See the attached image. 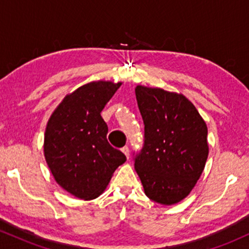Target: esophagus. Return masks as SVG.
Masks as SVG:
<instances>
[{
	"mask_svg": "<svg viewBox=\"0 0 249 249\" xmlns=\"http://www.w3.org/2000/svg\"><path fill=\"white\" fill-rule=\"evenodd\" d=\"M122 152L125 154V156H126V158L128 159V156H130V150H128V147L127 146H124L122 148Z\"/></svg>",
	"mask_w": 249,
	"mask_h": 249,
	"instance_id": "obj_1",
	"label": "esophagus"
}]
</instances>
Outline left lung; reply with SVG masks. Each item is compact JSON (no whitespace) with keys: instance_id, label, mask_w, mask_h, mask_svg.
Masks as SVG:
<instances>
[{"instance_id":"left-lung-1","label":"left lung","mask_w":249,"mask_h":249,"mask_svg":"<svg viewBox=\"0 0 249 249\" xmlns=\"http://www.w3.org/2000/svg\"><path fill=\"white\" fill-rule=\"evenodd\" d=\"M145 125L144 147L134 168L147 198L178 204L196 186L208 157L207 125L182 93L137 85Z\"/></svg>"}]
</instances>
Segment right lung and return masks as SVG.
<instances>
[{"label":"right lung","mask_w":249,"mask_h":249,"mask_svg":"<svg viewBox=\"0 0 249 249\" xmlns=\"http://www.w3.org/2000/svg\"><path fill=\"white\" fill-rule=\"evenodd\" d=\"M122 82L93 81L68 93L48 121L44 158L57 184L83 200L99 196L126 160L107 139L101 112Z\"/></svg>","instance_id":"add662e5"}]
</instances>
